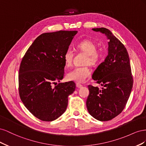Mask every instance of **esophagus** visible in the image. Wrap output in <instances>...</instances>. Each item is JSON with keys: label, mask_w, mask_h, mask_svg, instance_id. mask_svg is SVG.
I'll return each mask as SVG.
<instances>
[{"label": "esophagus", "mask_w": 146, "mask_h": 146, "mask_svg": "<svg viewBox=\"0 0 146 146\" xmlns=\"http://www.w3.org/2000/svg\"><path fill=\"white\" fill-rule=\"evenodd\" d=\"M76 86H77V88H82V85H81V84L79 83H76Z\"/></svg>", "instance_id": "34e87169"}]
</instances>
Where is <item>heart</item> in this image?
Wrapping results in <instances>:
<instances>
[{"label":"heart","instance_id":"heart-1","mask_svg":"<svg viewBox=\"0 0 146 146\" xmlns=\"http://www.w3.org/2000/svg\"><path fill=\"white\" fill-rule=\"evenodd\" d=\"M77 51L82 52L86 54L85 59V64H89L92 66L98 65L103 58V54L101 50H97L96 44L91 39H83L78 42L76 45ZM74 52L72 50L68 49L65 52L63 59L66 66L69 67L72 64ZM91 76V70L88 66L77 67L70 70L67 75L66 78L68 80L83 83L86 80Z\"/></svg>","mask_w":146,"mask_h":146}]
</instances>
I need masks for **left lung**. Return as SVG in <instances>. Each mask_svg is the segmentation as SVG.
Listing matches in <instances>:
<instances>
[{
	"mask_svg": "<svg viewBox=\"0 0 146 146\" xmlns=\"http://www.w3.org/2000/svg\"><path fill=\"white\" fill-rule=\"evenodd\" d=\"M107 36L108 55L96 69L92 79L102 88L88 85L90 94L86 107L91 115L100 121H107L124 109L133 87L129 56L124 45L106 28L92 29Z\"/></svg>",
	"mask_w": 146,
	"mask_h": 146,
	"instance_id": "left-lung-1",
	"label": "left lung"
}]
</instances>
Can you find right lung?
<instances>
[{
    "label": "right lung",
    "mask_w": 146,
    "mask_h": 146,
    "mask_svg": "<svg viewBox=\"0 0 146 146\" xmlns=\"http://www.w3.org/2000/svg\"><path fill=\"white\" fill-rule=\"evenodd\" d=\"M77 31L42 33L22 59L19 93L25 107L42 121H52L64 113L68 96L76 90L74 82L59 83L64 73L63 56Z\"/></svg>",
    "instance_id": "obj_1"
}]
</instances>
